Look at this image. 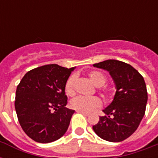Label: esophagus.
Returning a JSON list of instances; mask_svg holds the SVG:
<instances>
[{"label":"esophagus","instance_id":"1","mask_svg":"<svg viewBox=\"0 0 158 158\" xmlns=\"http://www.w3.org/2000/svg\"><path fill=\"white\" fill-rule=\"evenodd\" d=\"M77 112L82 113V114H83V115H89V112H85V111H81V110H77Z\"/></svg>","mask_w":158,"mask_h":158}]
</instances>
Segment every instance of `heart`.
Masks as SVG:
<instances>
[{"instance_id":"1","label":"heart","mask_w":158,"mask_h":158,"mask_svg":"<svg viewBox=\"0 0 158 158\" xmlns=\"http://www.w3.org/2000/svg\"><path fill=\"white\" fill-rule=\"evenodd\" d=\"M94 85L98 87L99 93L104 98L109 99L112 97V89L105 85L106 83V77L102 72L98 70H92L88 74ZM75 81L76 75L72 74L67 79L64 84V93L68 96H73L75 94ZM102 106L101 100L98 97H83L79 96L70 101V106L76 110H81L89 112Z\"/></svg>"}]
</instances>
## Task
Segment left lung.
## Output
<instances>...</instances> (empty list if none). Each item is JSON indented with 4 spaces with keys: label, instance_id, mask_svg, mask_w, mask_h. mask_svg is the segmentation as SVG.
<instances>
[{
    "label": "left lung",
    "instance_id": "left-lung-1",
    "mask_svg": "<svg viewBox=\"0 0 158 158\" xmlns=\"http://www.w3.org/2000/svg\"><path fill=\"white\" fill-rule=\"evenodd\" d=\"M94 67L107 70L116 87L112 102L102 110L93 126L94 132L109 142L126 139L138 129L145 114L148 92L143 77L130 64L117 60H107L94 64Z\"/></svg>",
    "mask_w": 158,
    "mask_h": 158
}]
</instances>
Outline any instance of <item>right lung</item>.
I'll list each match as a JSON object with an SVG mask.
<instances>
[{
  "instance_id": "right-lung-1",
  "label": "right lung",
  "mask_w": 158,
  "mask_h": 158,
  "mask_svg": "<svg viewBox=\"0 0 158 158\" xmlns=\"http://www.w3.org/2000/svg\"><path fill=\"white\" fill-rule=\"evenodd\" d=\"M74 68L46 64L27 72L16 89L19 122L33 140L48 143L66 132L74 110L65 107L64 84Z\"/></svg>"
}]
</instances>
